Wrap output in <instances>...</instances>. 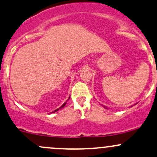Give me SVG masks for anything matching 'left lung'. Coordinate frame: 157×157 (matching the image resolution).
<instances>
[{
	"label": "left lung",
	"instance_id": "obj_1",
	"mask_svg": "<svg viewBox=\"0 0 157 157\" xmlns=\"http://www.w3.org/2000/svg\"><path fill=\"white\" fill-rule=\"evenodd\" d=\"M104 108H106V106H104Z\"/></svg>",
	"mask_w": 157,
	"mask_h": 157
}]
</instances>
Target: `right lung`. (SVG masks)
Segmentation results:
<instances>
[{"label":"right lung","mask_w":157,"mask_h":157,"mask_svg":"<svg viewBox=\"0 0 157 157\" xmlns=\"http://www.w3.org/2000/svg\"><path fill=\"white\" fill-rule=\"evenodd\" d=\"M69 98H68V99H69ZM65 104H66V102H65V103H64V104H63V105H62V106H60V107L59 108H58V109H56V110H54V111H53V112H51V113H55V112H56V111H58V110H59V109H62V108H63V107H64V106H65Z\"/></svg>","instance_id":"add662e5"}]
</instances>
